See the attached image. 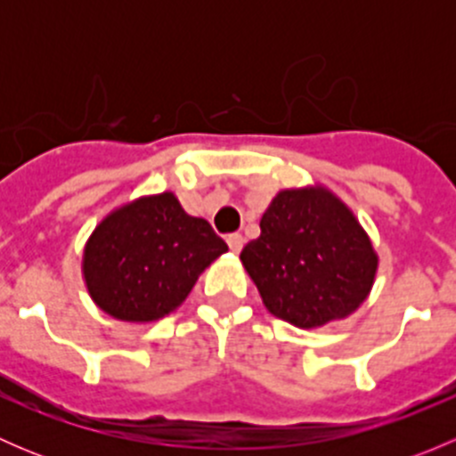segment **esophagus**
Here are the masks:
<instances>
[{"label": "esophagus", "mask_w": 456, "mask_h": 456, "mask_svg": "<svg viewBox=\"0 0 456 456\" xmlns=\"http://www.w3.org/2000/svg\"><path fill=\"white\" fill-rule=\"evenodd\" d=\"M227 245H229V249L233 251V254H240L242 245H245V238H242L240 233H229Z\"/></svg>", "instance_id": "esophagus-1"}]
</instances>
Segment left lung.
<instances>
[{
    "label": "left lung",
    "instance_id": "8db88e82",
    "mask_svg": "<svg viewBox=\"0 0 456 456\" xmlns=\"http://www.w3.org/2000/svg\"><path fill=\"white\" fill-rule=\"evenodd\" d=\"M240 262L266 311L297 329H320L355 314L379 269L357 216L322 183L280 190Z\"/></svg>",
    "mask_w": 456,
    "mask_h": 456
}]
</instances>
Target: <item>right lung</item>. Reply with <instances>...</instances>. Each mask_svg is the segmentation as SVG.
I'll list each match as a JSON object with an SVG mask.
<instances>
[{"mask_svg":"<svg viewBox=\"0 0 456 456\" xmlns=\"http://www.w3.org/2000/svg\"><path fill=\"white\" fill-rule=\"evenodd\" d=\"M227 251L205 218L190 216L174 191H163L123 202L96 224L81 275L105 315L150 324L174 314L202 271Z\"/></svg>","mask_w":456,"mask_h":456,"instance_id":"1","label":"right lung"}]
</instances>
